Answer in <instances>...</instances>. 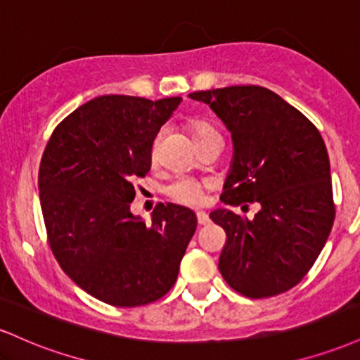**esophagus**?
Instances as JSON below:
<instances>
[{
  "instance_id": "obj_1",
  "label": "esophagus",
  "mask_w": 360,
  "mask_h": 360,
  "mask_svg": "<svg viewBox=\"0 0 360 360\" xmlns=\"http://www.w3.org/2000/svg\"><path fill=\"white\" fill-rule=\"evenodd\" d=\"M196 221H198V225H200V226H205V225H208V223H210V217L206 213L200 212V213H196Z\"/></svg>"
}]
</instances>
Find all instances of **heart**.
Returning a JSON list of instances; mask_svg holds the SVG:
<instances>
[{"mask_svg": "<svg viewBox=\"0 0 360 360\" xmlns=\"http://www.w3.org/2000/svg\"><path fill=\"white\" fill-rule=\"evenodd\" d=\"M189 130H191L194 142L200 146L205 140L212 137H220L218 130L214 127L210 125L205 120H191L189 122ZM160 135H157L152 143V157L155 159L157 155V146H159ZM210 184L203 179H196V177L189 176H181L172 179L166 188H164V194L172 200L177 205L183 206H200L205 201V194L208 191Z\"/></svg>", "mask_w": 360, "mask_h": 360, "instance_id": "b5f03b06", "label": "heart"}]
</instances>
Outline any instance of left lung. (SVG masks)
Instances as JSON below:
<instances>
[{"mask_svg":"<svg viewBox=\"0 0 360 360\" xmlns=\"http://www.w3.org/2000/svg\"><path fill=\"white\" fill-rule=\"evenodd\" d=\"M232 131L233 164L221 203L249 208V218L217 210L226 233L218 269L247 298H271L300 283L323 249L333 220L330 160L318 128L262 86L194 91Z\"/></svg>","mask_w":360,"mask_h":360,"instance_id":"1","label":"left lung"}]
</instances>
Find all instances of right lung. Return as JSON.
I'll return each instance as SVG.
<instances>
[{"label":"right lung","instance_id":"add662e5","mask_svg":"<svg viewBox=\"0 0 360 360\" xmlns=\"http://www.w3.org/2000/svg\"><path fill=\"white\" fill-rule=\"evenodd\" d=\"M181 103L106 94L53 128L39 171L47 242L62 271L111 307L154 303L174 286L196 217L157 205L152 225L130 213L135 179L150 171L152 143Z\"/></svg>","mask_w":360,"mask_h":360}]
</instances>
